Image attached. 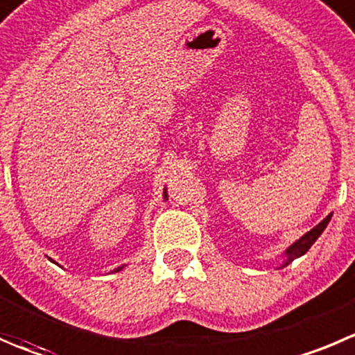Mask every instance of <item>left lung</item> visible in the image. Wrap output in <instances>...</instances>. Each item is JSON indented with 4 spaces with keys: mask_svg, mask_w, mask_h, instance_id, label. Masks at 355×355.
<instances>
[{
    "mask_svg": "<svg viewBox=\"0 0 355 355\" xmlns=\"http://www.w3.org/2000/svg\"><path fill=\"white\" fill-rule=\"evenodd\" d=\"M329 219H331V214L327 216L326 219H322V221H320L317 226H313L312 230L306 232V234L303 235L300 241H296L295 244L291 245V248H288V251H286V261H284V265H282V266H288L289 263L293 261V259H296V258H300V256L305 254V252L309 251L310 248H312L313 242L319 239V235L322 234L324 228H326L327 223H329Z\"/></svg>",
    "mask_w": 355,
    "mask_h": 355,
    "instance_id": "left-lung-1",
    "label": "left lung"
}]
</instances>
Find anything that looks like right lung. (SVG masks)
<instances>
[{
    "mask_svg": "<svg viewBox=\"0 0 355 355\" xmlns=\"http://www.w3.org/2000/svg\"><path fill=\"white\" fill-rule=\"evenodd\" d=\"M164 197H167V191H164ZM118 270H121V266H120V268H116V270H114V272H118Z\"/></svg>",
    "mask_w": 355,
    "mask_h": 355,
    "instance_id": "obj_1",
    "label": "right lung"
}]
</instances>
